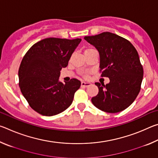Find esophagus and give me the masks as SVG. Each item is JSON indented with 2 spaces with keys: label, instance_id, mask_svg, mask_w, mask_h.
Instances as JSON below:
<instances>
[{
  "label": "esophagus",
  "instance_id": "34e87169",
  "mask_svg": "<svg viewBox=\"0 0 158 158\" xmlns=\"http://www.w3.org/2000/svg\"><path fill=\"white\" fill-rule=\"evenodd\" d=\"M90 84H90V83H89V82H85V81H82L81 82V86L82 87L89 86Z\"/></svg>",
  "mask_w": 158,
  "mask_h": 158
}]
</instances>
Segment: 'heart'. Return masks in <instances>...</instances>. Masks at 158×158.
Returning a JSON list of instances; mask_svg holds the SVG:
<instances>
[{
    "mask_svg": "<svg viewBox=\"0 0 158 158\" xmlns=\"http://www.w3.org/2000/svg\"><path fill=\"white\" fill-rule=\"evenodd\" d=\"M90 49H88V50H90ZM87 51V50H86Z\"/></svg>",
    "mask_w": 158,
    "mask_h": 158,
    "instance_id": "obj_1",
    "label": "heart"
}]
</instances>
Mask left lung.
Segmentation results:
<instances>
[{"instance_id":"8db88e82","label":"left lung","mask_w":158,"mask_h":158,"mask_svg":"<svg viewBox=\"0 0 158 158\" xmlns=\"http://www.w3.org/2000/svg\"><path fill=\"white\" fill-rule=\"evenodd\" d=\"M84 39L100 53L101 76L110 80L106 85L95 83L99 92L92 98V103L108 113L124 110L141 90L143 69L137 51L127 40L109 32L85 36Z\"/></svg>"}]
</instances>
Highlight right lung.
<instances>
[{
    "instance_id": "right-lung-1",
    "label": "right lung",
    "mask_w": 158,
    "mask_h": 158,
    "mask_svg": "<svg viewBox=\"0 0 158 158\" xmlns=\"http://www.w3.org/2000/svg\"><path fill=\"white\" fill-rule=\"evenodd\" d=\"M81 39L49 37L34 44L23 56L19 69V85L31 107L40 114L52 116L71 105L81 81H59L60 70Z\"/></svg>"
}]
</instances>
